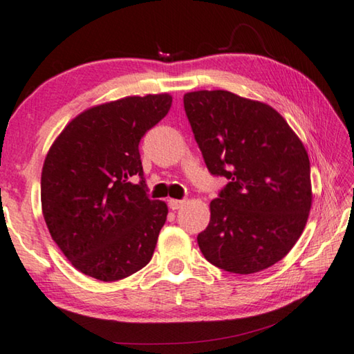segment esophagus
Instances as JSON below:
<instances>
[{
    "instance_id": "34e87169",
    "label": "esophagus",
    "mask_w": 354,
    "mask_h": 354,
    "mask_svg": "<svg viewBox=\"0 0 354 354\" xmlns=\"http://www.w3.org/2000/svg\"><path fill=\"white\" fill-rule=\"evenodd\" d=\"M184 201L181 200H169V207L171 209V211H178L179 207H183Z\"/></svg>"
}]
</instances>
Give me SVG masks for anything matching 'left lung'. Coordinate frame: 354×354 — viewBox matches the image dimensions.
<instances>
[{
	"instance_id": "left-lung-1",
	"label": "left lung",
	"mask_w": 354,
	"mask_h": 354,
	"mask_svg": "<svg viewBox=\"0 0 354 354\" xmlns=\"http://www.w3.org/2000/svg\"><path fill=\"white\" fill-rule=\"evenodd\" d=\"M184 109L207 170L227 179L196 237L203 256L231 273L266 270L306 226L313 205L306 148L261 101L198 91L184 95Z\"/></svg>"
}]
</instances>
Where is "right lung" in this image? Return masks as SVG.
Returning <instances> with one entry per match:
<instances>
[{"mask_svg": "<svg viewBox=\"0 0 354 354\" xmlns=\"http://www.w3.org/2000/svg\"><path fill=\"white\" fill-rule=\"evenodd\" d=\"M171 107L169 93L93 106L64 128L41 169V212L76 270L118 281L151 261L169 214L149 200L140 139ZM140 177L139 183L132 179Z\"/></svg>", "mask_w": 354, "mask_h": 354, "instance_id": "right-lung-1", "label": "right lung"}]
</instances>
